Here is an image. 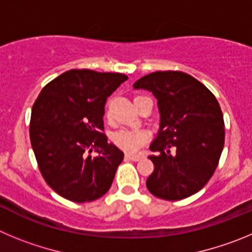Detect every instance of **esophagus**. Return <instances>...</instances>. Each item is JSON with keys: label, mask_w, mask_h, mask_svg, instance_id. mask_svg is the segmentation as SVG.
Instances as JSON below:
<instances>
[{"label": "esophagus", "mask_w": 252, "mask_h": 252, "mask_svg": "<svg viewBox=\"0 0 252 252\" xmlns=\"http://www.w3.org/2000/svg\"><path fill=\"white\" fill-rule=\"evenodd\" d=\"M126 159L137 162V160L142 159V156H139V154H126Z\"/></svg>", "instance_id": "obj_1"}]
</instances>
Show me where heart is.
<instances>
[{"instance_id":"1","label":"heart","mask_w":252,"mask_h":252,"mask_svg":"<svg viewBox=\"0 0 252 252\" xmlns=\"http://www.w3.org/2000/svg\"><path fill=\"white\" fill-rule=\"evenodd\" d=\"M148 131L142 128L122 129L113 135V142L118 148L126 153H135L148 140Z\"/></svg>"}]
</instances>
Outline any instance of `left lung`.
Returning a JSON list of instances; mask_svg holds the SVG:
<instances>
[{
	"instance_id": "left-lung-1",
	"label": "left lung",
	"mask_w": 252,
	"mask_h": 252,
	"mask_svg": "<svg viewBox=\"0 0 252 252\" xmlns=\"http://www.w3.org/2000/svg\"><path fill=\"white\" fill-rule=\"evenodd\" d=\"M153 93L159 130L149 149L154 171L147 180L152 194L178 201L197 193L217 168L225 144V123L215 95L182 71H156L134 83Z\"/></svg>"
}]
</instances>
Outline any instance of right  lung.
Returning a JSON list of instances; mask_svg holds the SVG:
<instances>
[{
    "label": "right lung",
    "mask_w": 252,
    "mask_h": 252,
    "mask_svg": "<svg viewBox=\"0 0 252 252\" xmlns=\"http://www.w3.org/2000/svg\"><path fill=\"white\" fill-rule=\"evenodd\" d=\"M126 79L72 69L45 85L33 103L31 146L44 180L61 197L84 203L109 191L124 153L103 133L104 106Z\"/></svg>",
    "instance_id": "1"
}]
</instances>
